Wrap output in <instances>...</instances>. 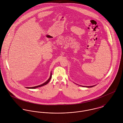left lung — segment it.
<instances>
[{
    "mask_svg": "<svg viewBox=\"0 0 123 123\" xmlns=\"http://www.w3.org/2000/svg\"><path fill=\"white\" fill-rule=\"evenodd\" d=\"M94 86H82V87H87V88H91V87H93Z\"/></svg>",
    "mask_w": 123,
    "mask_h": 123,
    "instance_id": "1",
    "label": "left lung"
}]
</instances>
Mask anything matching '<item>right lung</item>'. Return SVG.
<instances>
[{
	"label": "right lung",
	"mask_w": 123,
	"mask_h": 123,
	"mask_svg": "<svg viewBox=\"0 0 123 123\" xmlns=\"http://www.w3.org/2000/svg\"><path fill=\"white\" fill-rule=\"evenodd\" d=\"M51 78H52V73H51V76H50V78H49V79L45 82H44V83H43V84H41V85H38V86H35V87H26V88H38V87H42V86H44V85H46L49 81H50V80L51 79Z\"/></svg>",
	"instance_id": "1"
}]
</instances>
